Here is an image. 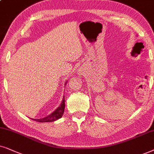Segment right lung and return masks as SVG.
Listing matches in <instances>:
<instances>
[{
	"instance_id": "1",
	"label": "right lung",
	"mask_w": 154,
	"mask_h": 154,
	"mask_svg": "<svg viewBox=\"0 0 154 154\" xmlns=\"http://www.w3.org/2000/svg\"><path fill=\"white\" fill-rule=\"evenodd\" d=\"M67 82H65V85H66ZM64 110H65V96H63V101L61 102L60 105L57 108V109H56L53 111L52 113L49 115V116L45 117L44 118L42 119H32V120H34V121H37L38 122H53L56 121V120H58V119H60L62 118L63 112H64Z\"/></svg>"
}]
</instances>
